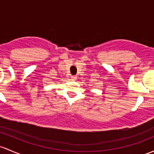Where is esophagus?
Segmentation results:
<instances>
[{"instance_id":"34e87169","label":"esophagus","mask_w":154,"mask_h":154,"mask_svg":"<svg viewBox=\"0 0 154 154\" xmlns=\"http://www.w3.org/2000/svg\"><path fill=\"white\" fill-rule=\"evenodd\" d=\"M71 78H72V80H75L76 78H77V77H76V76H74V75H72V76H71Z\"/></svg>"}]
</instances>
